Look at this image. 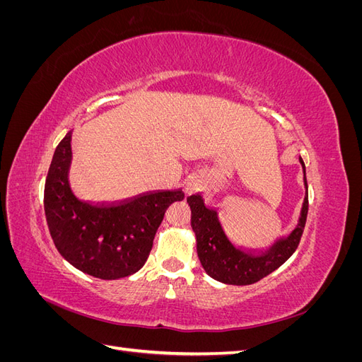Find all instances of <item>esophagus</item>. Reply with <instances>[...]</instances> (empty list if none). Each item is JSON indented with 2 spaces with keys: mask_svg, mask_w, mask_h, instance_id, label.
I'll return each instance as SVG.
<instances>
[{
  "mask_svg": "<svg viewBox=\"0 0 362 362\" xmlns=\"http://www.w3.org/2000/svg\"><path fill=\"white\" fill-rule=\"evenodd\" d=\"M201 189H202V185L196 180H190V181H187V184H185V193L187 194L199 192Z\"/></svg>",
  "mask_w": 362,
  "mask_h": 362,
  "instance_id": "esophagus-1",
  "label": "esophagus"
}]
</instances>
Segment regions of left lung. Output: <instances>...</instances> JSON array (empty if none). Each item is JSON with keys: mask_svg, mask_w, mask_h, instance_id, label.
Wrapping results in <instances>:
<instances>
[{"mask_svg": "<svg viewBox=\"0 0 362 362\" xmlns=\"http://www.w3.org/2000/svg\"><path fill=\"white\" fill-rule=\"evenodd\" d=\"M300 160L305 187L308 189L305 175V164ZM192 210V228L196 234V249L204 270L223 284L231 286H249L270 275L281 267L298 249L308 214V194L305 196L299 223L294 231L273 245L264 254H252L235 247L225 235L217 211L206 206L201 194H192L187 198Z\"/></svg>", "mask_w": 362, "mask_h": 362, "instance_id": "left-lung-1", "label": "left lung"}]
</instances>
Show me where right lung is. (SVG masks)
Returning <instances> with one entry per match:
<instances>
[{"mask_svg":"<svg viewBox=\"0 0 362 362\" xmlns=\"http://www.w3.org/2000/svg\"><path fill=\"white\" fill-rule=\"evenodd\" d=\"M71 133L54 152L43 205L52 242L78 270L100 279H119L144 267L168 206L184 192L157 190L116 204H90L71 190Z\"/></svg>","mask_w":362,"mask_h":362,"instance_id":"right-lung-1","label":"right lung"}]
</instances>
